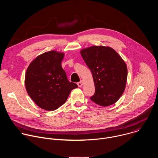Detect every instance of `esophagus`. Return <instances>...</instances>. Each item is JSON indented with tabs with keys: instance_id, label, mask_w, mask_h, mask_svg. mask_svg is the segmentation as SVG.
Listing matches in <instances>:
<instances>
[{
	"instance_id": "esophagus-1",
	"label": "esophagus",
	"mask_w": 158,
	"mask_h": 158,
	"mask_svg": "<svg viewBox=\"0 0 158 158\" xmlns=\"http://www.w3.org/2000/svg\"><path fill=\"white\" fill-rule=\"evenodd\" d=\"M82 85H83V81H81L80 82H77V85H78L79 87H82Z\"/></svg>"
}]
</instances>
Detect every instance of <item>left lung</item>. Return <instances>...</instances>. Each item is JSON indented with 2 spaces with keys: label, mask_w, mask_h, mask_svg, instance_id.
Here are the masks:
<instances>
[{
  "label": "left lung",
  "mask_w": 158,
  "mask_h": 158,
  "mask_svg": "<svg viewBox=\"0 0 158 158\" xmlns=\"http://www.w3.org/2000/svg\"><path fill=\"white\" fill-rule=\"evenodd\" d=\"M80 53L91 70L95 86V94L91 99L103 107L116 103L126 88L127 65L110 47L93 46L82 49Z\"/></svg>",
  "instance_id": "left-lung-1"
}]
</instances>
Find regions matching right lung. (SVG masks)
I'll use <instances>...</instances> for the list:
<instances>
[{
	"instance_id": "right-lung-1",
	"label": "right lung",
	"mask_w": 158,
	"mask_h": 158,
	"mask_svg": "<svg viewBox=\"0 0 158 158\" xmlns=\"http://www.w3.org/2000/svg\"><path fill=\"white\" fill-rule=\"evenodd\" d=\"M64 53L51 51L38 56L29 64L25 76L27 93L40 108L54 110L64 104L73 89L61 62Z\"/></svg>"
}]
</instances>
